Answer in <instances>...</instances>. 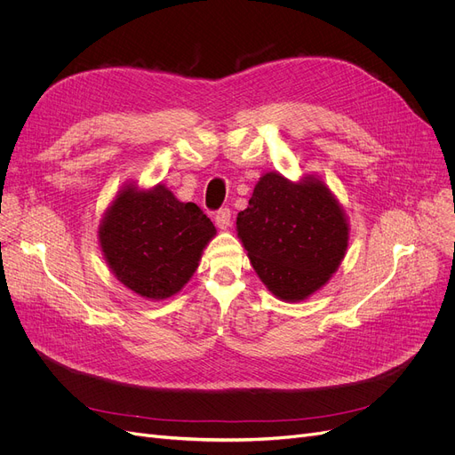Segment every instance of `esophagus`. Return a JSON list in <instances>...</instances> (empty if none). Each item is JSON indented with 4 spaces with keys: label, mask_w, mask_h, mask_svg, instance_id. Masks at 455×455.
Returning <instances> with one entry per match:
<instances>
[{
    "label": "esophagus",
    "mask_w": 455,
    "mask_h": 455,
    "mask_svg": "<svg viewBox=\"0 0 455 455\" xmlns=\"http://www.w3.org/2000/svg\"><path fill=\"white\" fill-rule=\"evenodd\" d=\"M213 220H215V225H218L220 228H228L232 223V213L228 208H220L218 212H215Z\"/></svg>",
    "instance_id": "34e87169"
}]
</instances>
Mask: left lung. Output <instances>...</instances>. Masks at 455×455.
Listing matches in <instances>:
<instances>
[{
  "label": "left lung",
  "mask_w": 455,
  "mask_h": 455,
  "mask_svg": "<svg viewBox=\"0 0 455 455\" xmlns=\"http://www.w3.org/2000/svg\"><path fill=\"white\" fill-rule=\"evenodd\" d=\"M235 225L254 271L283 300H302L324 285L348 242L343 210L324 184H293L278 173L259 179Z\"/></svg>",
  "instance_id": "1"
}]
</instances>
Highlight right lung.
<instances>
[{
	"label": "right lung",
	"mask_w": 455,
	"mask_h": 455,
	"mask_svg": "<svg viewBox=\"0 0 455 455\" xmlns=\"http://www.w3.org/2000/svg\"><path fill=\"white\" fill-rule=\"evenodd\" d=\"M213 234L196 203H180L162 186L125 188L105 215L100 242L117 280L158 300L175 295L196 273Z\"/></svg>",
	"instance_id": "add662e5"
}]
</instances>
